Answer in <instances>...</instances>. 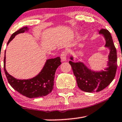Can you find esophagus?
<instances>
[{
    "label": "esophagus",
    "instance_id": "esophagus-1",
    "mask_svg": "<svg viewBox=\"0 0 122 122\" xmlns=\"http://www.w3.org/2000/svg\"><path fill=\"white\" fill-rule=\"evenodd\" d=\"M61 61H66L67 58V54L65 52H62L61 55Z\"/></svg>",
    "mask_w": 122,
    "mask_h": 122
}]
</instances>
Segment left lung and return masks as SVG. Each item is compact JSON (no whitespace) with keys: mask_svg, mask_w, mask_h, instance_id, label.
<instances>
[{"mask_svg":"<svg viewBox=\"0 0 122 122\" xmlns=\"http://www.w3.org/2000/svg\"><path fill=\"white\" fill-rule=\"evenodd\" d=\"M99 34L105 40V48L109 49L108 67L101 71H94L89 69L82 61L74 62L71 56L69 63L76 78L77 86L82 91L87 92H99L105 88L113 81L117 69V53L111 33L108 30L102 29Z\"/></svg>","mask_w":122,"mask_h":122,"instance_id":"obj_1","label":"left lung"}]
</instances>
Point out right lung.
Returning <instances> with one entry per match:
<instances>
[{
    "label": "right lung",
    "mask_w": 122,
    "mask_h": 122,
    "mask_svg": "<svg viewBox=\"0 0 122 122\" xmlns=\"http://www.w3.org/2000/svg\"><path fill=\"white\" fill-rule=\"evenodd\" d=\"M28 30L29 28L24 27L14 32L10 36L7 45L15 37V35L20 33H24L25 31H28ZM61 65L60 57L47 59L41 71L35 77L27 80L17 79L9 74L6 70L5 51L4 70L9 83L15 91L30 98L44 97L52 92L54 86L56 70Z\"/></svg>",
    "instance_id": "obj_1"
}]
</instances>
